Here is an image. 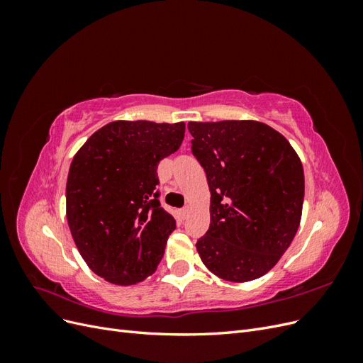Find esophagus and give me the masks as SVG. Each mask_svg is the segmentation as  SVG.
<instances>
[{"label": "esophagus", "instance_id": "obj_1", "mask_svg": "<svg viewBox=\"0 0 363 363\" xmlns=\"http://www.w3.org/2000/svg\"><path fill=\"white\" fill-rule=\"evenodd\" d=\"M189 211H191V207H189V206H186V207H183V208H182V211H180L179 213H180V216H182V218H186V216L189 215Z\"/></svg>", "mask_w": 363, "mask_h": 363}]
</instances>
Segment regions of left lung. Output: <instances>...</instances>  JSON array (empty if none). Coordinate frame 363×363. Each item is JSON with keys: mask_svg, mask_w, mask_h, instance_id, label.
Listing matches in <instances>:
<instances>
[{"mask_svg": "<svg viewBox=\"0 0 363 363\" xmlns=\"http://www.w3.org/2000/svg\"><path fill=\"white\" fill-rule=\"evenodd\" d=\"M188 128L211 189V225L196 251L206 268L227 281L265 276L301 221L298 155L286 138L259 121H191Z\"/></svg>", "mask_w": 363, "mask_h": 363, "instance_id": "obj_1", "label": "left lung"}]
</instances>
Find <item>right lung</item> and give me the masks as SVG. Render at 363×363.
<instances>
[{"instance_id":"right-lung-1","label":"right lung","mask_w":363,"mask_h":363,"mask_svg":"<svg viewBox=\"0 0 363 363\" xmlns=\"http://www.w3.org/2000/svg\"><path fill=\"white\" fill-rule=\"evenodd\" d=\"M184 123L113 121L77 151L67 182V219L96 276L118 286L157 269L175 219L157 200V164L177 151Z\"/></svg>"}]
</instances>
